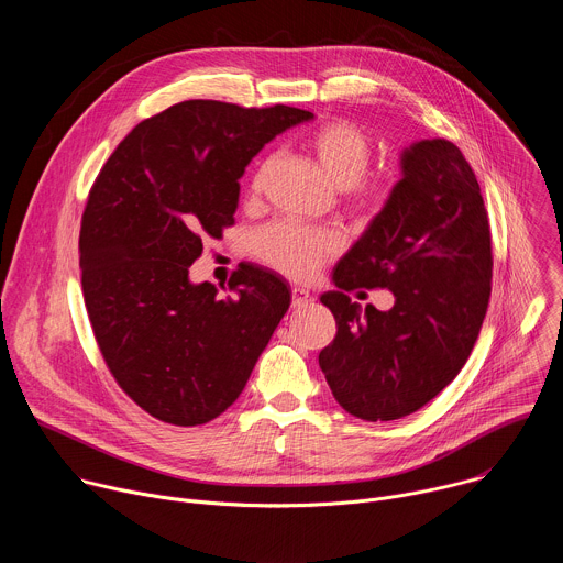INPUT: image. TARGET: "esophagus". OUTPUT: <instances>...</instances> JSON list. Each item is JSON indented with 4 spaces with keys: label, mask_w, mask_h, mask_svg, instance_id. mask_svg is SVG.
<instances>
[{
    "label": "esophagus",
    "mask_w": 563,
    "mask_h": 563,
    "mask_svg": "<svg viewBox=\"0 0 563 563\" xmlns=\"http://www.w3.org/2000/svg\"><path fill=\"white\" fill-rule=\"evenodd\" d=\"M311 302V294L307 291V289H302V287H294L291 289V305L294 307H305V305H309Z\"/></svg>",
    "instance_id": "obj_1"
}]
</instances>
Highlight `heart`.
<instances>
[{
    "mask_svg": "<svg viewBox=\"0 0 563 563\" xmlns=\"http://www.w3.org/2000/svg\"><path fill=\"white\" fill-rule=\"evenodd\" d=\"M307 146L328 180L339 189H350L361 209H376L380 205L383 191L361 180L372 163V142L356 124L345 120L320 124L311 131ZM265 172L267 163H263L252 178L250 191L254 196L263 189ZM339 250L341 238L336 231L294 222H274L261 229L252 240V252L261 263L294 280L316 276Z\"/></svg>",
    "mask_w": 563,
    "mask_h": 563,
    "instance_id": "1",
    "label": "heart"
}]
</instances>
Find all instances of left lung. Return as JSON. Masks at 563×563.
Wrapping results in <instances>:
<instances>
[{
  "label": "left lung",
  "mask_w": 563,
  "mask_h": 563,
  "mask_svg": "<svg viewBox=\"0 0 563 563\" xmlns=\"http://www.w3.org/2000/svg\"><path fill=\"white\" fill-rule=\"evenodd\" d=\"M493 280L490 224L476 176L448 140L400 153V180L320 302L336 339L318 354L339 406L365 421L421 410L465 365L486 318ZM385 286L395 307L361 310L346 291Z\"/></svg>",
  "instance_id": "left-lung-1"
}]
</instances>
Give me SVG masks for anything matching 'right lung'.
<instances>
[{
    "label": "right lung",
    "instance_id": "right-lung-1",
    "mask_svg": "<svg viewBox=\"0 0 563 563\" xmlns=\"http://www.w3.org/2000/svg\"><path fill=\"white\" fill-rule=\"evenodd\" d=\"M313 113L187 100L140 122L102 167L79 229L82 294L100 352L151 417L202 426L245 389L291 291L243 263L233 296L191 283L202 240L233 224L252 157Z\"/></svg>",
    "mask_w": 563,
    "mask_h": 563
}]
</instances>
